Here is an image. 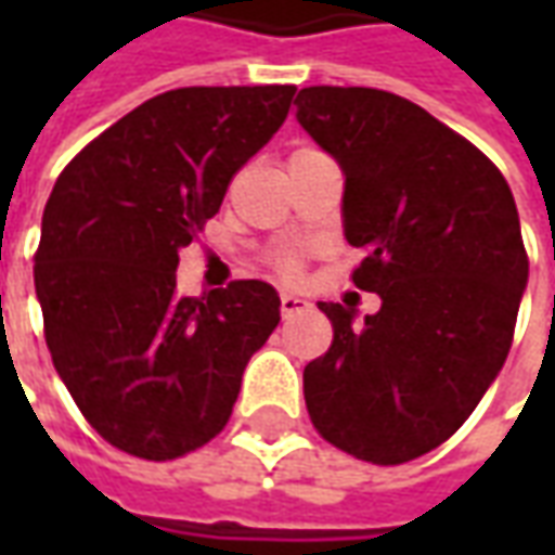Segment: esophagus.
Masks as SVG:
<instances>
[{"mask_svg": "<svg viewBox=\"0 0 555 555\" xmlns=\"http://www.w3.org/2000/svg\"><path fill=\"white\" fill-rule=\"evenodd\" d=\"M306 309H312V302L302 300L297 294H282V318H294V314L306 312Z\"/></svg>", "mask_w": 555, "mask_h": 555, "instance_id": "esophagus-1", "label": "esophagus"}]
</instances>
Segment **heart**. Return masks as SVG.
<instances>
[{
	"mask_svg": "<svg viewBox=\"0 0 555 555\" xmlns=\"http://www.w3.org/2000/svg\"><path fill=\"white\" fill-rule=\"evenodd\" d=\"M285 270H288V273H291V270H294V264H291V261H288V264H285Z\"/></svg>",
	"mask_w": 555,
	"mask_h": 555,
	"instance_id": "1",
	"label": "heart"
}]
</instances>
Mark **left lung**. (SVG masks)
<instances>
[{
	"label": "left lung",
	"mask_w": 555,
	"mask_h": 555,
	"mask_svg": "<svg viewBox=\"0 0 555 555\" xmlns=\"http://www.w3.org/2000/svg\"><path fill=\"white\" fill-rule=\"evenodd\" d=\"M297 121L345 175V241L365 253L357 309L318 302L333 345L302 372L314 428L341 452L404 464L464 425L502 372L529 279L500 169L416 103L312 86Z\"/></svg>",
	"instance_id": "1"
}]
</instances>
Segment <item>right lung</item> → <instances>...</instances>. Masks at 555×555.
<instances>
[{
  "label": "right lung",
  "mask_w": 555,
  "mask_h": 555,
  "mask_svg": "<svg viewBox=\"0 0 555 555\" xmlns=\"http://www.w3.org/2000/svg\"><path fill=\"white\" fill-rule=\"evenodd\" d=\"M294 86H193L151 98L70 159L43 207L35 294L47 348L115 449L171 461L214 440L279 294L241 279L178 297V253L288 118Z\"/></svg>",
  "instance_id": "add662e5"
}]
</instances>
